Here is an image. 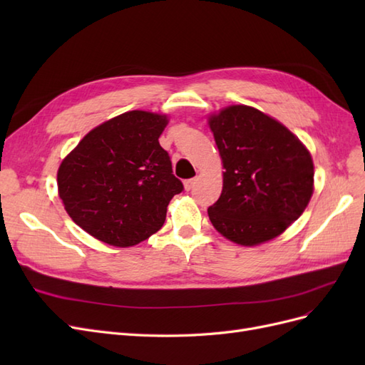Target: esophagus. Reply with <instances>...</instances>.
I'll list each match as a JSON object with an SVG mask.
<instances>
[{"instance_id":"34e87169","label":"esophagus","mask_w":365,"mask_h":365,"mask_svg":"<svg viewBox=\"0 0 365 365\" xmlns=\"http://www.w3.org/2000/svg\"><path fill=\"white\" fill-rule=\"evenodd\" d=\"M196 178H190V180H185L184 181V189L187 190V192H189V190H192L193 189V187H195V184H196Z\"/></svg>"}]
</instances>
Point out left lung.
I'll list each match as a JSON object with an SVG mask.
<instances>
[{
	"mask_svg": "<svg viewBox=\"0 0 365 365\" xmlns=\"http://www.w3.org/2000/svg\"><path fill=\"white\" fill-rule=\"evenodd\" d=\"M208 125L225 169L222 193L208 207L213 227L245 247L277 237L311 201V153L280 121L251 106H228Z\"/></svg>",
	"mask_w": 365,
	"mask_h": 365,
	"instance_id": "1",
	"label": "left lung"
}]
</instances>
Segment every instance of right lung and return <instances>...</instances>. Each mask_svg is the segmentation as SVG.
<instances>
[{"label":"right lung","mask_w":365,"mask_h":365,"mask_svg":"<svg viewBox=\"0 0 365 365\" xmlns=\"http://www.w3.org/2000/svg\"><path fill=\"white\" fill-rule=\"evenodd\" d=\"M168 117L129 111L105 121L59 165L58 189L74 222L114 247H132L163 227L168 205L184 190L160 146Z\"/></svg>","instance_id":"right-lung-1"}]
</instances>
